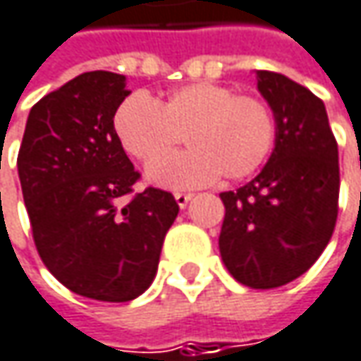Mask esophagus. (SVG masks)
<instances>
[{
    "mask_svg": "<svg viewBox=\"0 0 361 361\" xmlns=\"http://www.w3.org/2000/svg\"><path fill=\"white\" fill-rule=\"evenodd\" d=\"M192 198H194V194H190V192H176V202H178L180 208H185Z\"/></svg>",
    "mask_w": 361,
    "mask_h": 361,
    "instance_id": "34e87169",
    "label": "esophagus"
}]
</instances>
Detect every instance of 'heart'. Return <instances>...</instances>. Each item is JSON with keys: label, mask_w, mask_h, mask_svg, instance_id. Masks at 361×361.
<instances>
[{"label": "heart", "mask_w": 361, "mask_h": 361, "mask_svg": "<svg viewBox=\"0 0 361 361\" xmlns=\"http://www.w3.org/2000/svg\"><path fill=\"white\" fill-rule=\"evenodd\" d=\"M122 149L140 163L166 157L185 137L192 149L149 167V180L163 188H198L223 176L239 181L264 165L278 135L271 106L219 83H190L163 102L145 94L122 99L114 114Z\"/></svg>", "instance_id": "obj_1"}]
</instances>
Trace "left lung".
Returning a JSON list of instances; mask_svg holds the SVG:
<instances>
[{"label":"left lung","mask_w":361,"mask_h":361,"mask_svg":"<svg viewBox=\"0 0 361 361\" xmlns=\"http://www.w3.org/2000/svg\"><path fill=\"white\" fill-rule=\"evenodd\" d=\"M257 87L276 114V149L257 178L223 192L221 257L255 290L302 276L331 241L339 212V153L321 97L274 71Z\"/></svg>","instance_id":"8db88e82"}]
</instances>
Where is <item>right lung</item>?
I'll return each instance as SVG.
<instances>
[{
	"mask_svg": "<svg viewBox=\"0 0 361 361\" xmlns=\"http://www.w3.org/2000/svg\"><path fill=\"white\" fill-rule=\"evenodd\" d=\"M124 85V75L90 71L47 94L18 153L42 264L71 292L102 302H128L151 286L180 212L171 192L149 185L135 194L140 173L114 133Z\"/></svg>",
	"mask_w": 361,
	"mask_h": 361,
	"instance_id": "1",
	"label": "right lung"
}]
</instances>
